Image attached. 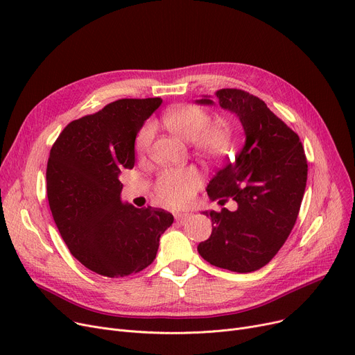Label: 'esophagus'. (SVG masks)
<instances>
[{"instance_id":"obj_1","label":"esophagus","mask_w":355,"mask_h":355,"mask_svg":"<svg viewBox=\"0 0 355 355\" xmlns=\"http://www.w3.org/2000/svg\"><path fill=\"white\" fill-rule=\"evenodd\" d=\"M190 218V214H187V213H178V214H175V220L180 223V225H184L185 221H187Z\"/></svg>"}]
</instances>
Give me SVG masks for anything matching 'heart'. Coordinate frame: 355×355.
<instances>
[{"label": "heart", "mask_w": 355, "mask_h": 355, "mask_svg": "<svg viewBox=\"0 0 355 355\" xmlns=\"http://www.w3.org/2000/svg\"><path fill=\"white\" fill-rule=\"evenodd\" d=\"M165 128L182 142H194L196 151L209 159L226 157L233 145V130L226 122L210 126V115L194 105L174 106L162 118ZM154 138L151 123L145 125L137 138V149L145 154ZM200 174L194 168L164 171L157 181L158 198L170 207H181L187 204L196 190L200 187Z\"/></svg>", "instance_id": "obj_1"}]
</instances>
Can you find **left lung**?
Instances as JSON below:
<instances>
[{
    "label": "left lung",
    "mask_w": 355,
    "mask_h": 355,
    "mask_svg": "<svg viewBox=\"0 0 355 355\" xmlns=\"http://www.w3.org/2000/svg\"><path fill=\"white\" fill-rule=\"evenodd\" d=\"M221 109L237 116L245 145L207 184L211 201H236L233 211L210 210L213 230L197 250L209 263L237 273L268 265L286 241L300 213L308 164L302 144L263 101L240 89H221ZM197 105H214L204 95Z\"/></svg>",
    "instance_id": "left-lung-1"
}]
</instances>
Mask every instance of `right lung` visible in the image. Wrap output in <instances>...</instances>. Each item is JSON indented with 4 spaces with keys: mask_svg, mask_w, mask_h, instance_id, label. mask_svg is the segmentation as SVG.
<instances>
[{
    "mask_svg": "<svg viewBox=\"0 0 355 355\" xmlns=\"http://www.w3.org/2000/svg\"><path fill=\"white\" fill-rule=\"evenodd\" d=\"M161 98L119 99L70 122L47 162L49 206L70 253L107 277L137 273L154 262L171 213L137 209L121 198L122 170L135 164V138Z\"/></svg>",
    "mask_w": 355,
    "mask_h": 355,
    "instance_id": "right-lung-1",
    "label": "right lung"
}]
</instances>
